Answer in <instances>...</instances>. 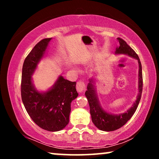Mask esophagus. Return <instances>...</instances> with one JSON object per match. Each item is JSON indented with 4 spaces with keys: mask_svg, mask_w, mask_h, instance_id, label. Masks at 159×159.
<instances>
[{
    "mask_svg": "<svg viewBox=\"0 0 159 159\" xmlns=\"http://www.w3.org/2000/svg\"><path fill=\"white\" fill-rule=\"evenodd\" d=\"M85 88V83L82 81V80H79L76 83V89L79 93H82Z\"/></svg>",
    "mask_w": 159,
    "mask_h": 159,
    "instance_id": "1",
    "label": "esophagus"
}]
</instances>
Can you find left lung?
Here are the masks:
<instances>
[{
    "label": "left lung",
    "instance_id": "left-lung-1",
    "mask_svg": "<svg viewBox=\"0 0 159 159\" xmlns=\"http://www.w3.org/2000/svg\"><path fill=\"white\" fill-rule=\"evenodd\" d=\"M119 43V46L116 49V54H124L128 55L131 57L136 59L139 64V74H138V90L139 93L137 96L136 101L134 102L133 107L127 110L125 112L119 114H111L107 112L102 109L98 96L96 94L93 79L89 80V83L87 86V90L85 93L86 98L88 99L90 106V113L92 118V121L97 128L103 131H114L121 128L127 123L135 112L138 106L140 101L143 81H142V64L138 55L136 52L129 46L124 40L120 38H117Z\"/></svg>",
    "mask_w": 159,
    "mask_h": 159
}]
</instances>
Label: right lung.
Returning a JSON list of instances; mask_svg holds the SVG:
<instances>
[{"label":"right lung","mask_w":159,"mask_h":159,"mask_svg":"<svg viewBox=\"0 0 159 159\" xmlns=\"http://www.w3.org/2000/svg\"><path fill=\"white\" fill-rule=\"evenodd\" d=\"M51 39H45L38 43L24 61L21 95L24 106L34 123L44 130L55 132L62 130L69 123L71 103L79 94L76 83L64 79L61 76L48 91L39 92L35 88L31 76Z\"/></svg>","instance_id":"1"}]
</instances>
